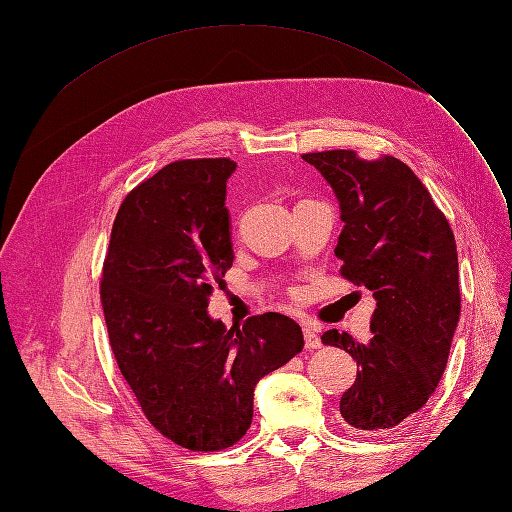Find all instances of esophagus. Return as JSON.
<instances>
[{"mask_svg": "<svg viewBox=\"0 0 512 512\" xmlns=\"http://www.w3.org/2000/svg\"><path fill=\"white\" fill-rule=\"evenodd\" d=\"M303 339H305V348H309V350L322 348V339H320V335H318L314 329L305 327V329H303Z\"/></svg>", "mask_w": 512, "mask_h": 512, "instance_id": "1", "label": "esophagus"}]
</instances>
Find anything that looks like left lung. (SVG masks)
I'll return each instance as SVG.
<instances>
[{"label":"left lung","mask_w":512,"mask_h":512,"mask_svg":"<svg viewBox=\"0 0 512 512\" xmlns=\"http://www.w3.org/2000/svg\"><path fill=\"white\" fill-rule=\"evenodd\" d=\"M303 160L342 209L339 275L376 297L367 344L337 329L322 335L359 365L339 412L356 431L397 427L427 404L448 361L461 314L455 235L421 179L393 156L333 149Z\"/></svg>","instance_id":"1"}]
</instances>
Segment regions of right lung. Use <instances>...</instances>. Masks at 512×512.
<instances>
[{
	"instance_id": "obj_1",
	"label": "right lung",
	"mask_w": 512,
	"mask_h": 512,
	"mask_svg": "<svg viewBox=\"0 0 512 512\" xmlns=\"http://www.w3.org/2000/svg\"><path fill=\"white\" fill-rule=\"evenodd\" d=\"M230 158L177 160L123 198L100 301L108 342L147 421L190 451L237 444L252 425L254 386L303 350L288 316L226 329L207 314L232 267Z\"/></svg>"
}]
</instances>
